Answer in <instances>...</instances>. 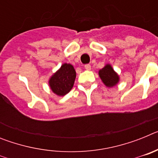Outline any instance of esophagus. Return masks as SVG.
<instances>
[{"mask_svg":"<svg viewBox=\"0 0 158 158\" xmlns=\"http://www.w3.org/2000/svg\"><path fill=\"white\" fill-rule=\"evenodd\" d=\"M85 69L86 70H90V69H91V65H89V64H86V65H85Z\"/></svg>","mask_w":158,"mask_h":158,"instance_id":"1","label":"esophagus"}]
</instances>
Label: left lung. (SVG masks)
I'll list each match as a JSON object with an SVG mask.
<instances>
[{
    "label": "left lung",
    "mask_w": 158,
    "mask_h": 158,
    "mask_svg": "<svg viewBox=\"0 0 158 158\" xmlns=\"http://www.w3.org/2000/svg\"><path fill=\"white\" fill-rule=\"evenodd\" d=\"M99 76L107 87H113L119 81V77L109 64H107L103 69H100Z\"/></svg>",
    "instance_id": "8db88e82"
}]
</instances>
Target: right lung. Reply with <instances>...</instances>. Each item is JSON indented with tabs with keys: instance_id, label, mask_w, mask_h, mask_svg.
<instances>
[{
	"instance_id": "add662e5",
	"label": "right lung",
	"mask_w": 158,
	"mask_h": 158,
	"mask_svg": "<svg viewBox=\"0 0 158 158\" xmlns=\"http://www.w3.org/2000/svg\"><path fill=\"white\" fill-rule=\"evenodd\" d=\"M76 78V71L71 64L64 63L49 80V85L54 93L65 96L72 89Z\"/></svg>"
}]
</instances>
